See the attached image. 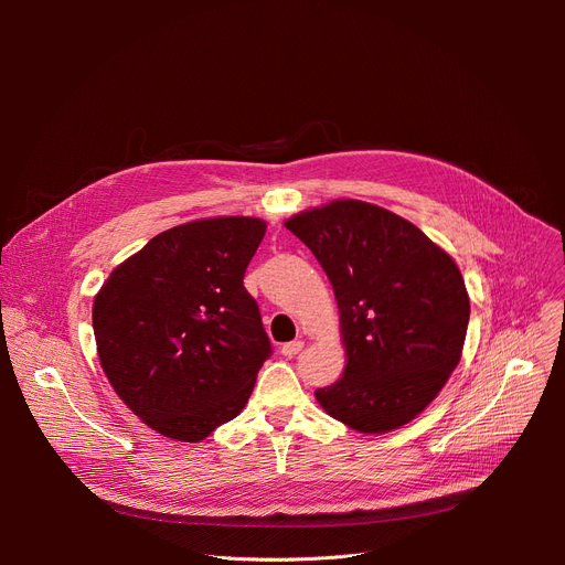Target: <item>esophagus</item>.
Here are the masks:
<instances>
[{"instance_id":"obj_1","label":"esophagus","mask_w":565,"mask_h":565,"mask_svg":"<svg viewBox=\"0 0 565 565\" xmlns=\"http://www.w3.org/2000/svg\"><path fill=\"white\" fill-rule=\"evenodd\" d=\"M302 348H305V341L295 339V341H288V343L281 345V354H284V358H295V354H298Z\"/></svg>"}]
</instances>
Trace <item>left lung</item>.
<instances>
[{
	"label": "left lung",
	"instance_id": "8db88e82",
	"mask_svg": "<svg viewBox=\"0 0 565 565\" xmlns=\"http://www.w3.org/2000/svg\"><path fill=\"white\" fill-rule=\"evenodd\" d=\"M330 277L345 371L316 390L320 407L360 433L409 424L460 362L469 295L456 260L412 222L341 199L286 220Z\"/></svg>",
	"mask_w": 565,
	"mask_h": 565
}]
</instances>
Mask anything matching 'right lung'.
<instances>
[{
	"label": "right lung",
	"mask_w": 565,
	"mask_h": 565,
	"mask_svg": "<svg viewBox=\"0 0 565 565\" xmlns=\"http://www.w3.org/2000/svg\"><path fill=\"white\" fill-rule=\"evenodd\" d=\"M265 235L256 217L162 231L124 260L94 300L100 366L137 417L199 441L243 412L273 348L243 286Z\"/></svg>",
	"instance_id": "right-lung-1"
}]
</instances>
